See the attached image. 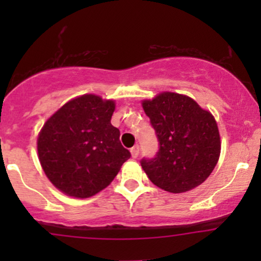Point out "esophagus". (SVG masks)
<instances>
[{"label": "esophagus", "mask_w": 261, "mask_h": 261, "mask_svg": "<svg viewBox=\"0 0 261 261\" xmlns=\"http://www.w3.org/2000/svg\"><path fill=\"white\" fill-rule=\"evenodd\" d=\"M139 153H140V146L135 145L134 147L131 148V155H133V158H136L139 157Z\"/></svg>", "instance_id": "esophagus-1"}]
</instances>
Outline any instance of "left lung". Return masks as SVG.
Here are the masks:
<instances>
[{
	"instance_id": "1",
	"label": "left lung",
	"mask_w": 261,
	"mask_h": 261,
	"mask_svg": "<svg viewBox=\"0 0 261 261\" xmlns=\"http://www.w3.org/2000/svg\"><path fill=\"white\" fill-rule=\"evenodd\" d=\"M142 107L160 142L155 157L141 161L149 180L174 194L202 184L221 153L214 115L190 97L172 92L143 100Z\"/></svg>"
}]
</instances>
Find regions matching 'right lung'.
I'll return each mask as SVG.
<instances>
[{
    "label": "right lung",
    "mask_w": 261,
    "mask_h": 261,
    "mask_svg": "<svg viewBox=\"0 0 261 261\" xmlns=\"http://www.w3.org/2000/svg\"><path fill=\"white\" fill-rule=\"evenodd\" d=\"M114 100L85 94L50 116L38 137V154L49 180L79 199L106 189L131 157L112 125Z\"/></svg>",
    "instance_id": "right-lung-1"
}]
</instances>
